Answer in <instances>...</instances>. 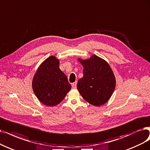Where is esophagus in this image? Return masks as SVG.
<instances>
[{"label":"esophagus","instance_id":"1","mask_svg":"<svg viewBox=\"0 0 150 150\" xmlns=\"http://www.w3.org/2000/svg\"><path fill=\"white\" fill-rule=\"evenodd\" d=\"M76 86H77V82H74L73 83H72V87L75 88H76Z\"/></svg>","mask_w":150,"mask_h":150}]
</instances>
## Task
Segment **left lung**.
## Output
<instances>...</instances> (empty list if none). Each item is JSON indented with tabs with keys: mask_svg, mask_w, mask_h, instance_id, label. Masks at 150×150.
Listing matches in <instances>:
<instances>
[{
	"mask_svg": "<svg viewBox=\"0 0 150 150\" xmlns=\"http://www.w3.org/2000/svg\"><path fill=\"white\" fill-rule=\"evenodd\" d=\"M78 60L83 67V76L77 82V90L90 104L96 106L104 105L116 87L115 76L110 64L95 55Z\"/></svg>",
	"mask_w": 150,
	"mask_h": 150,
	"instance_id": "obj_1",
	"label": "left lung"
}]
</instances>
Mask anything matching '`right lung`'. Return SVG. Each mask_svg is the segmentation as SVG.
I'll list each match as a JSON object with an SVG mask.
<instances>
[{
  "label": "right lung",
  "instance_id": "obj_1",
  "mask_svg": "<svg viewBox=\"0 0 150 150\" xmlns=\"http://www.w3.org/2000/svg\"><path fill=\"white\" fill-rule=\"evenodd\" d=\"M59 64L58 58L49 57L40 64L33 79L34 93L42 103L48 106L59 104L71 88Z\"/></svg>",
  "mask_w": 150,
  "mask_h": 150
}]
</instances>
